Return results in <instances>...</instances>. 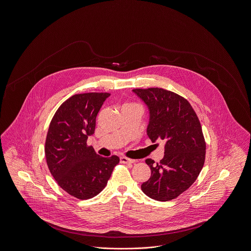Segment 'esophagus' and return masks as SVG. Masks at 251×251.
<instances>
[{
  "label": "esophagus",
  "instance_id": "1",
  "mask_svg": "<svg viewBox=\"0 0 251 251\" xmlns=\"http://www.w3.org/2000/svg\"><path fill=\"white\" fill-rule=\"evenodd\" d=\"M120 162H121L122 164H133V163H135L136 161L133 160V159H129V158H127V157H120Z\"/></svg>",
  "mask_w": 251,
  "mask_h": 251
}]
</instances>
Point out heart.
I'll return each instance as SVG.
<instances>
[{"label":"heart","instance_id":"1","mask_svg":"<svg viewBox=\"0 0 251 251\" xmlns=\"http://www.w3.org/2000/svg\"><path fill=\"white\" fill-rule=\"evenodd\" d=\"M131 105H133V104H126V105H124V107L125 106H131Z\"/></svg>","mask_w":251,"mask_h":251}]
</instances>
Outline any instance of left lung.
<instances>
[{
    "mask_svg": "<svg viewBox=\"0 0 251 251\" xmlns=\"http://www.w3.org/2000/svg\"><path fill=\"white\" fill-rule=\"evenodd\" d=\"M133 91L149 110L147 136L152 142H166L160 163L145 161L151 177L141 190L158 201L174 199L195 183L204 166L206 143L199 119L188 100L172 91L159 87Z\"/></svg>",
    "mask_w": 251,
    "mask_h": 251,
    "instance_id": "left-lung-1",
    "label": "left lung"
}]
</instances>
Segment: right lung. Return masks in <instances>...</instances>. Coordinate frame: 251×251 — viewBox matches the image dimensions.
I'll return each mask as SVG.
<instances>
[{
    "instance_id": "add662e5",
    "label": "right lung",
    "mask_w": 251,
    "mask_h": 251,
    "mask_svg": "<svg viewBox=\"0 0 251 251\" xmlns=\"http://www.w3.org/2000/svg\"><path fill=\"white\" fill-rule=\"evenodd\" d=\"M107 92L75 94L57 109L49 126L45 142L47 166L57 185L78 199H89L106 187L117 156L104 158L87 146L94 134L96 116Z\"/></svg>"
}]
</instances>
